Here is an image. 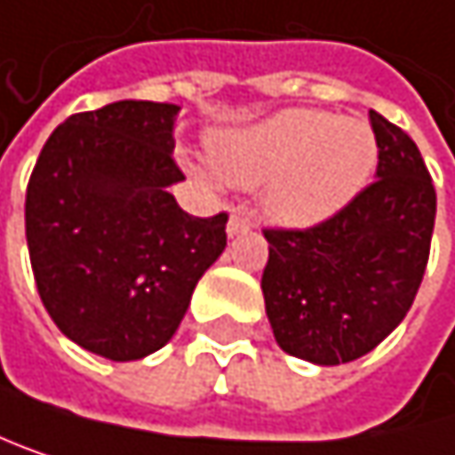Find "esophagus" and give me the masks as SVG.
Returning a JSON list of instances; mask_svg holds the SVG:
<instances>
[{"mask_svg": "<svg viewBox=\"0 0 455 455\" xmlns=\"http://www.w3.org/2000/svg\"><path fill=\"white\" fill-rule=\"evenodd\" d=\"M246 230H251V220L243 217L241 212H235L230 217V222H228V235H238V233H246Z\"/></svg>", "mask_w": 455, "mask_h": 455, "instance_id": "obj_1", "label": "esophagus"}]
</instances>
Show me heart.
<instances>
[{
  "instance_id": "b5f03b06",
  "label": "heart",
  "mask_w": 455,
  "mask_h": 455,
  "mask_svg": "<svg viewBox=\"0 0 455 455\" xmlns=\"http://www.w3.org/2000/svg\"><path fill=\"white\" fill-rule=\"evenodd\" d=\"M209 153L225 180L267 182L265 214L291 228H310L339 214L363 193L379 164V142L365 121L305 108L220 132Z\"/></svg>"
}]
</instances>
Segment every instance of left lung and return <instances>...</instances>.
<instances>
[{
    "instance_id": "left-lung-1",
    "label": "left lung",
    "mask_w": 455,
    "mask_h": 455,
    "mask_svg": "<svg viewBox=\"0 0 455 455\" xmlns=\"http://www.w3.org/2000/svg\"><path fill=\"white\" fill-rule=\"evenodd\" d=\"M376 182L307 228H265V310L283 352L339 365L384 341L411 310L435 230L437 196L416 142L371 111Z\"/></svg>"
}]
</instances>
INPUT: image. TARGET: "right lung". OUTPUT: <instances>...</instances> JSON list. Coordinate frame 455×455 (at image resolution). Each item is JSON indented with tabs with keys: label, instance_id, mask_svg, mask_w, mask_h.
I'll return each instance as SVG.
<instances>
[{
	"label": "right lung",
	"instance_id": "obj_1",
	"mask_svg": "<svg viewBox=\"0 0 455 455\" xmlns=\"http://www.w3.org/2000/svg\"><path fill=\"white\" fill-rule=\"evenodd\" d=\"M180 106L118 100L68 116L26 190V241L55 326L108 360L174 337L198 278L228 243V214L190 217L169 185Z\"/></svg>",
	"mask_w": 455,
	"mask_h": 455
}]
</instances>
